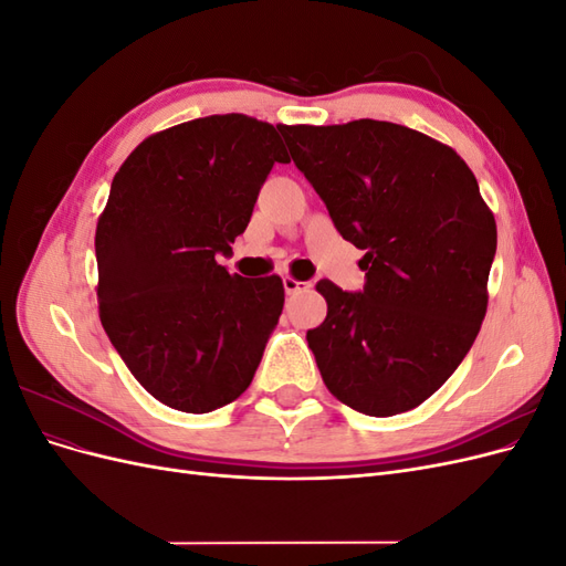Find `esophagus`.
<instances>
[{"label": "esophagus", "instance_id": "1", "mask_svg": "<svg viewBox=\"0 0 566 566\" xmlns=\"http://www.w3.org/2000/svg\"><path fill=\"white\" fill-rule=\"evenodd\" d=\"M283 287H285L287 295H297V293H306V290L312 287V283L310 281H297L293 276H285L283 279Z\"/></svg>", "mask_w": 566, "mask_h": 566}]
</instances>
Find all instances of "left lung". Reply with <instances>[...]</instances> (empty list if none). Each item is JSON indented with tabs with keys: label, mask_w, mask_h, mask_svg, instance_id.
<instances>
[{
	"label": "left lung",
	"mask_w": 566,
	"mask_h": 566,
	"mask_svg": "<svg viewBox=\"0 0 566 566\" xmlns=\"http://www.w3.org/2000/svg\"><path fill=\"white\" fill-rule=\"evenodd\" d=\"M345 241L366 250L361 293L323 279L328 304L306 333L325 387L389 418L447 382L482 328L495 219L458 153L382 119L279 125Z\"/></svg>",
	"instance_id": "1"
}]
</instances>
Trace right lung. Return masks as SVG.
I'll return each mask as SVG.
<instances>
[{
  "instance_id": "right-lung-1",
  "label": "right lung",
  "mask_w": 566,
  "mask_h": 566,
  "mask_svg": "<svg viewBox=\"0 0 566 566\" xmlns=\"http://www.w3.org/2000/svg\"><path fill=\"white\" fill-rule=\"evenodd\" d=\"M273 163H290L276 127L229 113L150 134L113 177L96 224L98 316L134 378L169 408L235 401L276 328L281 276L217 264Z\"/></svg>"
}]
</instances>
